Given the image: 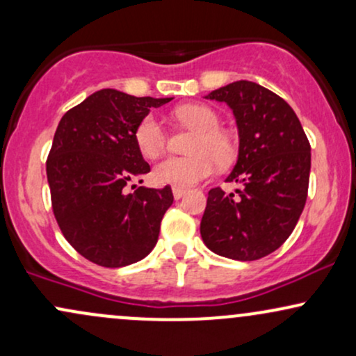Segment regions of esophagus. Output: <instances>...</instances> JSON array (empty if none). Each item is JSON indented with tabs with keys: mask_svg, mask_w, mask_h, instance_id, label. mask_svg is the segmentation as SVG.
Listing matches in <instances>:
<instances>
[{
	"mask_svg": "<svg viewBox=\"0 0 356 356\" xmlns=\"http://www.w3.org/2000/svg\"><path fill=\"white\" fill-rule=\"evenodd\" d=\"M172 194H174V197L175 199H181L184 194H186V189H184V187H177V186H174L172 187Z\"/></svg>",
	"mask_w": 356,
	"mask_h": 356,
	"instance_id": "34e87169",
	"label": "esophagus"
}]
</instances>
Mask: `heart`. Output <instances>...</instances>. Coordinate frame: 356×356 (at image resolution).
Masks as SVG:
<instances>
[{
  "instance_id": "obj_1",
  "label": "heart",
  "mask_w": 356,
  "mask_h": 356,
  "mask_svg": "<svg viewBox=\"0 0 356 356\" xmlns=\"http://www.w3.org/2000/svg\"><path fill=\"white\" fill-rule=\"evenodd\" d=\"M175 120L195 130L187 157H165L154 167L152 179L157 184L191 187L214 174L216 165H229L238 155V144L227 130L220 129L219 113L207 105L189 104L177 107ZM137 149L154 159L167 145V132L154 115H145L134 132Z\"/></svg>"
}]
</instances>
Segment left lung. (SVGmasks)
I'll return each mask as SVG.
<instances>
[{"label":"left lung","instance_id":"left-lung-1","mask_svg":"<svg viewBox=\"0 0 356 356\" xmlns=\"http://www.w3.org/2000/svg\"><path fill=\"white\" fill-rule=\"evenodd\" d=\"M206 99L226 102L239 130V157L227 182L214 187L201 220L204 244L216 254L254 261L271 254L296 227L308 197L312 147L296 113L280 95L239 80Z\"/></svg>","mask_w":356,"mask_h":356}]
</instances>
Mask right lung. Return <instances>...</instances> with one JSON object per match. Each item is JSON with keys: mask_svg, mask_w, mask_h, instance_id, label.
<instances>
[{"mask_svg": "<svg viewBox=\"0 0 356 356\" xmlns=\"http://www.w3.org/2000/svg\"><path fill=\"white\" fill-rule=\"evenodd\" d=\"M170 100L104 88L56 127L47 159L53 214L72 248L99 266H129L157 243L172 189L132 186L127 194V186L150 172L134 140L137 124Z\"/></svg>", "mask_w": 356, "mask_h": 356, "instance_id": "1", "label": "right lung"}]
</instances>
